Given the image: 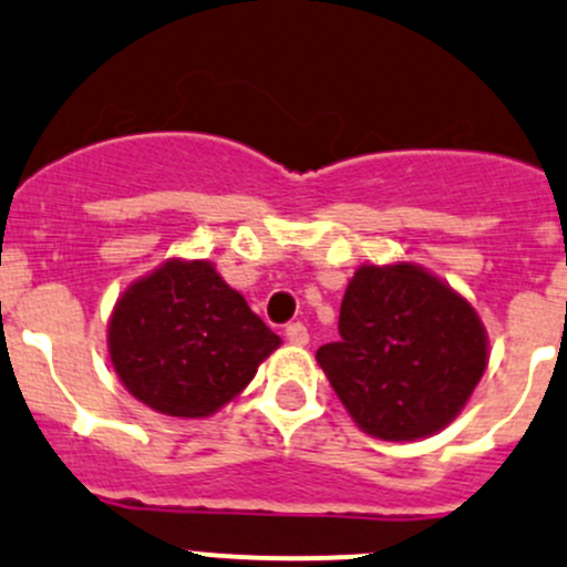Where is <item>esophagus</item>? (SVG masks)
Here are the masks:
<instances>
[{"instance_id": "esophagus-1", "label": "esophagus", "mask_w": 567, "mask_h": 567, "mask_svg": "<svg viewBox=\"0 0 567 567\" xmlns=\"http://www.w3.org/2000/svg\"><path fill=\"white\" fill-rule=\"evenodd\" d=\"M285 337H288V340L293 342V346H307V342H310V334H307V326L299 323V320H296V323L285 326Z\"/></svg>"}]
</instances>
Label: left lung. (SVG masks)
I'll return each instance as SVG.
<instances>
[{"label":"left lung","instance_id":"obj_1","mask_svg":"<svg viewBox=\"0 0 567 567\" xmlns=\"http://www.w3.org/2000/svg\"><path fill=\"white\" fill-rule=\"evenodd\" d=\"M337 329L340 340L318 348V364L353 422L386 442L442 431L488 364L472 305L411 262L359 268Z\"/></svg>","mask_w":567,"mask_h":567}]
</instances>
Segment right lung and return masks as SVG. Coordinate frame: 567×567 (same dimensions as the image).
<instances>
[{
	"label": "right lung",
	"instance_id": "1",
	"mask_svg": "<svg viewBox=\"0 0 567 567\" xmlns=\"http://www.w3.org/2000/svg\"><path fill=\"white\" fill-rule=\"evenodd\" d=\"M279 346L205 260H169L120 296L109 353L125 390L167 416H208Z\"/></svg>",
	"mask_w": 567,
	"mask_h": 567
}]
</instances>
